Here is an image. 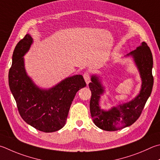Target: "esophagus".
Wrapping results in <instances>:
<instances>
[{"label": "esophagus", "mask_w": 160, "mask_h": 160, "mask_svg": "<svg viewBox=\"0 0 160 160\" xmlns=\"http://www.w3.org/2000/svg\"><path fill=\"white\" fill-rule=\"evenodd\" d=\"M83 77H84V79H85L86 83L88 84L90 82V79H91V76H90V73L89 71H86L85 72V73L83 75Z\"/></svg>", "instance_id": "34e87169"}]
</instances>
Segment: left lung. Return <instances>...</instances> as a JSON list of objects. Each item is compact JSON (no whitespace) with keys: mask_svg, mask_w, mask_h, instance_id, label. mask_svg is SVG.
Wrapping results in <instances>:
<instances>
[{"mask_svg":"<svg viewBox=\"0 0 160 160\" xmlns=\"http://www.w3.org/2000/svg\"><path fill=\"white\" fill-rule=\"evenodd\" d=\"M132 55L140 72L142 79L141 89L134 99L108 111L101 110L98 102L104 90L98 78L92 75V82L89 84L92 92L89 108L94 123L105 131H117L132 125L140 117L148 98L152 92L154 78L152 73L153 65L152 54L147 43L143 42L129 54Z\"/></svg>","mask_w":160,"mask_h":160,"instance_id":"obj_1","label":"left lung"}]
</instances>
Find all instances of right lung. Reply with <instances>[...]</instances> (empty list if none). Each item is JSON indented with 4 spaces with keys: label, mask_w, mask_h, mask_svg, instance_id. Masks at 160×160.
Masks as SVG:
<instances>
[{
    "label": "right lung",
    "mask_w": 160,
    "mask_h": 160,
    "mask_svg": "<svg viewBox=\"0 0 160 160\" xmlns=\"http://www.w3.org/2000/svg\"><path fill=\"white\" fill-rule=\"evenodd\" d=\"M33 39L27 34L17 43L10 68L9 86L20 115L26 122L43 132H54L65 125L75 94L86 82L82 75L66 78L50 89H40L26 73L23 56Z\"/></svg>",
    "instance_id": "1"
}]
</instances>
